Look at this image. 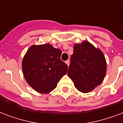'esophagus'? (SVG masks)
<instances>
[{"mask_svg":"<svg viewBox=\"0 0 123 123\" xmlns=\"http://www.w3.org/2000/svg\"><path fill=\"white\" fill-rule=\"evenodd\" d=\"M66 64H67L68 66H69V60H67L66 61Z\"/></svg>","mask_w":123,"mask_h":123,"instance_id":"esophagus-1","label":"esophagus"}]
</instances>
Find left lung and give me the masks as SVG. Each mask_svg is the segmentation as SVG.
Returning a JSON list of instances; mask_svg holds the SVG:
<instances>
[{
	"instance_id": "obj_1",
	"label": "left lung",
	"mask_w": 123,
	"mask_h": 123,
	"mask_svg": "<svg viewBox=\"0 0 123 123\" xmlns=\"http://www.w3.org/2000/svg\"><path fill=\"white\" fill-rule=\"evenodd\" d=\"M68 75L79 91L89 92L103 82L107 63L101 51L88 41L74 45Z\"/></svg>"
}]
</instances>
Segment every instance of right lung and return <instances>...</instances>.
<instances>
[{
	"label": "right lung",
	"mask_w": 123,
	"mask_h": 123,
	"mask_svg": "<svg viewBox=\"0 0 123 123\" xmlns=\"http://www.w3.org/2000/svg\"><path fill=\"white\" fill-rule=\"evenodd\" d=\"M61 50L50 44L33 45L22 61L25 79L34 89L48 93L55 89L67 73V64L61 59Z\"/></svg>",
	"instance_id": "1"
}]
</instances>
